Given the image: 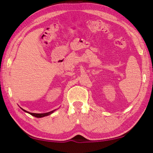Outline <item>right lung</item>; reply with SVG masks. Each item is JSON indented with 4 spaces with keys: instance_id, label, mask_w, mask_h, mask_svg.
I'll return each mask as SVG.
<instances>
[{
    "instance_id": "right-lung-1",
    "label": "right lung",
    "mask_w": 153,
    "mask_h": 153,
    "mask_svg": "<svg viewBox=\"0 0 153 153\" xmlns=\"http://www.w3.org/2000/svg\"><path fill=\"white\" fill-rule=\"evenodd\" d=\"M20 108H21V107H20ZM21 109L24 110V111L25 112H27V113H28V114H30L32 115L33 116L36 117V118H43V117L47 116H48V115L51 114H53L54 111H56V109H55V110H52V111H51V112H47V113L37 114V113H31V112H27V111H26V110H24V109L22 108H21Z\"/></svg>"
}]
</instances>
